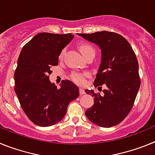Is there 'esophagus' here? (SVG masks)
Returning a JSON list of instances; mask_svg holds the SVG:
<instances>
[{"label": "esophagus", "mask_w": 155, "mask_h": 155, "mask_svg": "<svg viewBox=\"0 0 155 155\" xmlns=\"http://www.w3.org/2000/svg\"><path fill=\"white\" fill-rule=\"evenodd\" d=\"M79 92H80V94H84V90L83 89V88H82V87H80V88H79Z\"/></svg>", "instance_id": "34e87169"}]
</instances>
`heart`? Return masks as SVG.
Returning a JSON list of instances; mask_svg holds the SVG:
<instances>
[{
  "instance_id": "1",
  "label": "heart",
  "mask_w": 155,
  "mask_h": 155,
  "mask_svg": "<svg viewBox=\"0 0 155 155\" xmlns=\"http://www.w3.org/2000/svg\"><path fill=\"white\" fill-rule=\"evenodd\" d=\"M78 49L84 57H86L89 53H94V47L91 44L87 43V42H81L80 44L78 45ZM64 50H62L60 53L59 58L62 59L64 57ZM71 79L77 84H84V81H85V74H82L79 73H72L71 74Z\"/></svg>"
}]
</instances>
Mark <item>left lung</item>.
Masks as SVG:
<instances>
[{
	"mask_svg": "<svg viewBox=\"0 0 155 155\" xmlns=\"http://www.w3.org/2000/svg\"><path fill=\"white\" fill-rule=\"evenodd\" d=\"M80 36L99 46L102 53L94 86H106L102 95L93 90L94 105L87 109V119L102 127L118 125L130 113L140 86L137 59L128 41L120 34L102 31Z\"/></svg>",
	"mask_w": 155,
	"mask_h": 155,
	"instance_id": "8db88e82",
	"label": "left lung"
}]
</instances>
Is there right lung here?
<instances>
[{"mask_svg":"<svg viewBox=\"0 0 155 155\" xmlns=\"http://www.w3.org/2000/svg\"><path fill=\"white\" fill-rule=\"evenodd\" d=\"M71 33L42 32L23 46L15 72V91L24 113L34 124L50 127L67 113L70 102L79 96V88L63 81L60 88L52 84L50 68L58 65L60 53L72 40Z\"/></svg>","mask_w":155,"mask_h":155,"instance_id":"add662e5","label":"right lung"}]
</instances>
